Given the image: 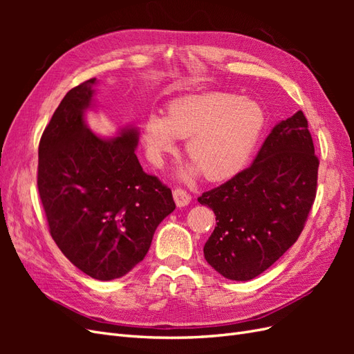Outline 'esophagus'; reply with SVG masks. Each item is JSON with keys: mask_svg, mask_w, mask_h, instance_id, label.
<instances>
[{"mask_svg": "<svg viewBox=\"0 0 354 354\" xmlns=\"http://www.w3.org/2000/svg\"><path fill=\"white\" fill-rule=\"evenodd\" d=\"M173 196H174V201H176V205L177 207H186L187 203L190 202V195L187 194L186 190H183V189H180V187H177V189H174V192H173Z\"/></svg>", "mask_w": 354, "mask_h": 354, "instance_id": "obj_1", "label": "esophagus"}]
</instances>
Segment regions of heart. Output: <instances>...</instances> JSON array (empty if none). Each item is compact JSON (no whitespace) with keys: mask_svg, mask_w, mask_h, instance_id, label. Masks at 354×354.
Instances as JSON below:
<instances>
[{"mask_svg":"<svg viewBox=\"0 0 354 354\" xmlns=\"http://www.w3.org/2000/svg\"><path fill=\"white\" fill-rule=\"evenodd\" d=\"M264 113L259 104L238 95L211 93L171 102L164 116L151 115L145 125L149 155L159 159L176 149V137L187 138L186 153L194 162L185 177L199 171L207 180L236 176L248 162L261 136Z\"/></svg>","mask_w":354,"mask_h":354,"instance_id":"1","label":"heart"}]
</instances>
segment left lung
<instances>
[{"label": "left lung", "instance_id": "obj_1", "mask_svg": "<svg viewBox=\"0 0 354 354\" xmlns=\"http://www.w3.org/2000/svg\"><path fill=\"white\" fill-rule=\"evenodd\" d=\"M317 168L307 118L298 111L273 128L251 167L198 198L217 221L203 246L208 264L227 279L250 281L279 260L304 229Z\"/></svg>", "mask_w": 354, "mask_h": 354}]
</instances>
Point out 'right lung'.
Masks as SVG:
<instances>
[{"instance_id":"right-lung-1","label":"right lung","mask_w":354,"mask_h":354,"mask_svg":"<svg viewBox=\"0 0 354 354\" xmlns=\"http://www.w3.org/2000/svg\"><path fill=\"white\" fill-rule=\"evenodd\" d=\"M95 78L73 87L41 136L37 185L50 234L66 259L99 281L130 272L176 209L171 189L136 156L138 131L115 138L90 131L84 112Z\"/></svg>"}]
</instances>
